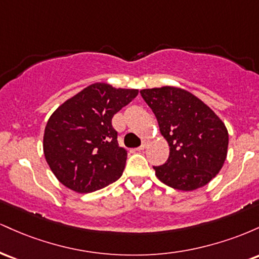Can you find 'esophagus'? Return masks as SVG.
<instances>
[{"label": "esophagus", "instance_id": "34e87169", "mask_svg": "<svg viewBox=\"0 0 259 259\" xmlns=\"http://www.w3.org/2000/svg\"><path fill=\"white\" fill-rule=\"evenodd\" d=\"M148 144H150V141H148V140H144V141H142V145L138 148V150L139 151H144L145 148H147Z\"/></svg>", "mask_w": 259, "mask_h": 259}]
</instances>
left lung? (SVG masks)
<instances>
[{
  "label": "left lung",
  "instance_id": "left-lung-1",
  "mask_svg": "<svg viewBox=\"0 0 259 259\" xmlns=\"http://www.w3.org/2000/svg\"><path fill=\"white\" fill-rule=\"evenodd\" d=\"M160 134L169 145L167 162L153 167L165 185L192 191L219 173L228 153L229 134L212 109L191 92L174 86L144 89Z\"/></svg>",
  "mask_w": 259,
  "mask_h": 259
}]
</instances>
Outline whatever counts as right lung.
<instances>
[{"mask_svg": "<svg viewBox=\"0 0 259 259\" xmlns=\"http://www.w3.org/2000/svg\"><path fill=\"white\" fill-rule=\"evenodd\" d=\"M138 94L136 89L95 82L52 113L45 127L44 153L64 186L89 194L121 177L127 153L118 145L112 118Z\"/></svg>", "mask_w": 259, "mask_h": 259, "instance_id": "right-lung-1", "label": "right lung"}]
</instances>
